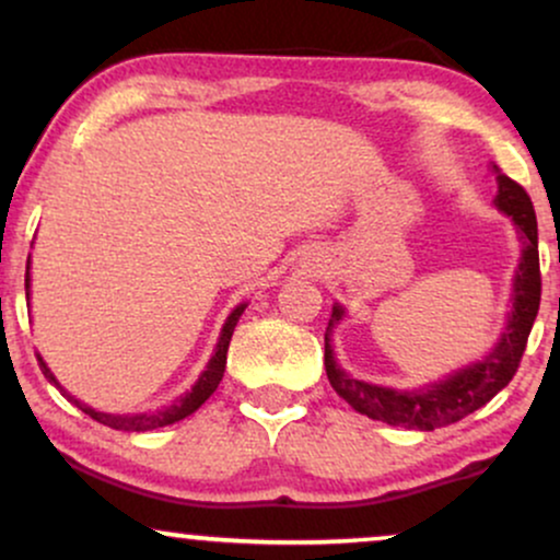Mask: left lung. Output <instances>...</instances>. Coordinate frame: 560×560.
Returning a JSON list of instances; mask_svg holds the SVG:
<instances>
[{
  "instance_id": "1",
  "label": "left lung",
  "mask_w": 560,
  "mask_h": 560,
  "mask_svg": "<svg viewBox=\"0 0 560 560\" xmlns=\"http://www.w3.org/2000/svg\"><path fill=\"white\" fill-rule=\"evenodd\" d=\"M498 205L516 223L518 234L524 242V255L518 262L516 281H513V311L500 342L481 363L460 369L458 374L447 376L445 382L429 384L423 389L397 392L376 384L358 382L350 378L334 361L329 345L331 326L342 318V307H334L329 326L324 334V363L326 376H329L334 392L345 397L358 413L369 419L392 423V427L421 429V432H434V429L447 427L466 419L468 413L479 410L498 395L500 389L516 376L518 363L526 350L532 324H535L539 311V294H542V276H539V253H537V215L535 205L522 184L508 178L505 173L498 176Z\"/></svg>"
}]
</instances>
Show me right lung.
<instances>
[{"label":"right lung","instance_id":"right-lung-1","mask_svg":"<svg viewBox=\"0 0 560 560\" xmlns=\"http://www.w3.org/2000/svg\"><path fill=\"white\" fill-rule=\"evenodd\" d=\"M25 289H28V273H25ZM242 313H244V305L236 307V311L231 313V316H229L226 326H223V331H221V339H218L215 355L210 358L208 369H205V374L197 378V384H195V387H191L189 392H186L184 397H178L176 402L168 405V408H163V410H155V413H137V416H115V413H100V410L89 408V405H83V402L75 400V397H70L68 392L62 389L60 384H57V378L52 376V371L47 369V363H44L42 358H38V365H42L44 376H47L49 382H52L55 387L60 389L62 395H66L70 402H75V405H79V408L83 410V413H86V416H92L94 421L105 423V427H110V429H118V432H147V429H160V427H168V423H173V421H182V419H186V416H189V413H195V410L199 408V405H202L205 400H208V397L213 395V392L218 389V384H221V378H223V371H226V352H229L231 334H234V326H236V320H240Z\"/></svg>","mask_w":560,"mask_h":560}]
</instances>
